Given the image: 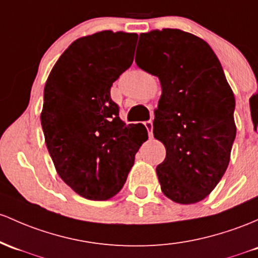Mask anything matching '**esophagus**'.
I'll return each mask as SVG.
<instances>
[{
    "label": "esophagus",
    "instance_id": "1",
    "mask_svg": "<svg viewBox=\"0 0 258 258\" xmlns=\"http://www.w3.org/2000/svg\"><path fill=\"white\" fill-rule=\"evenodd\" d=\"M144 124H146V128H147V131H148L149 138H152L153 137V122L152 121H147Z\"/></svg>",
    "mask_w": 258,
    "mask_h": 258
}]
</instances>
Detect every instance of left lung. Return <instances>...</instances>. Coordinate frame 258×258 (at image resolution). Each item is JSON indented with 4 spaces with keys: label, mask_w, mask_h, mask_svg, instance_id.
<instances>
[{
    "label": "left lung",
    "mask_w": 258,
    "mask_h": 258,
    "mask_svg": "<svg viewBox=\"0 0 258 258\" xmlns=\"http://www.w3.org/2000/svg\"><path fill=\"white\" fill-rule=\"evenodd\" d=\"M140 41L136 63L157 76L161 86L153 121L154 138L166 151L157 166L161 191L180 205L200 202L213 191L230 161L236 136L234 93L203 39L164 28L141 34Z\"/></svg>",
    "instance_id": "left-lung-1"
}]
</instances>
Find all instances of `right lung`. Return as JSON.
<instances>
[{"mask_svg": "<svg viewBox=\"0 0 258 258\" xmlns=\"http://www.w3.org/2000/svg\"><path fill=\"white\" fill-rule=\"evenodd\" d=\"M137 34L103 30L77 39L51 70L40 114L56 171L79 196L106 201L118 194L148 132L126 124L110 88L134 62Z\"/></svg>", "mask_w": 258, "mask_h": 258, "instance_id": "right-lung-1", "label": "right lung"}]
</instances>
